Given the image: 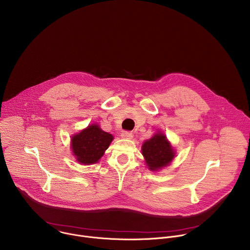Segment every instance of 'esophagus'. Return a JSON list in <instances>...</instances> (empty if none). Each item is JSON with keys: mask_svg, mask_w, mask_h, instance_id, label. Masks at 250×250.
<instances>
[{"mask_svg": "<svg viewBox=\"0 0 250 250\" xmlns=\"http://www.w3.org/2000/svg\"><path fill=\"white\" fill-rule=\"evenodd\" d=\"M121 137L124 138V139H132L133 138V133L130 132V131H124L121 134Z\"/></svg>", "mask_w": 250, "mask_h": 250, "instance_id": "1", "label": "esophagus"}]
</instances>
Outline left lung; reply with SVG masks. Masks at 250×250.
<instances>
[{"instance_id": "8db88e82", "label": "left lung", "mask_w": 250, "mask_h": 250, "mask_svg": "<svg viewBox=\"0 0 250 250\" xmlns=\"http://www.w3.org/2000/svg\"><path fill=\"white\" fill-rule=\"evenodd\" d=\"M142 152L148 168L152 171L168 165L175 156L172 146L161 133L155 134L151 139L145 142Z\"/></svg>"}]
</instances>
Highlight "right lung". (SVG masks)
Here are the masks:
<instances>
[{"label": "right lung", "instance_id": "right-lung-1", "mask_svg": "<svg viewBox=\"0 0 250 250\" xmlns=\"http://www.w3.org/2000/svg\"><path fill=\"white\" fill-rule=\"evenodd\" d=\"M112 140L111 134L93 124L72 137V151L80 163L93 164L98 162L104 155V150L107 149Z\"/></svg>", "mask_w": 250, "mask_h": 250}]
</instances>
